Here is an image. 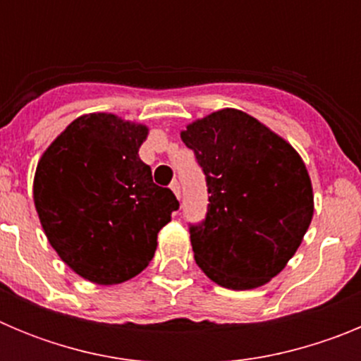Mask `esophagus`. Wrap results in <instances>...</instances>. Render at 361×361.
<instances>
[{
  "instance_id": "34e87169",
  "label": "esophagus",
  "mask_w": 361,
  "mask_h": 361,
  "mask_svg": "<svg viewBox=\"0 0 361 361\" xmlns=\"http://www.w3.org/2000/svg\"><path fill=\"white\" fill-rule=\"evenodd\" d=\"M170 188H171V191L175 193V197H177V199H180V184H178L177 180H173V183L170 184Z\"/></svg>"
}]
</instances>
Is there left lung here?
Listing matches in <instances>:
<instances>
[{"label": "left lung", "mask_w": 361, "mask_h": 361, "mask_svg": "<svg viewBox=\"0 0 361 361\" xmlns=\"http://www.w3.org/2000/svg\"><path fill=\"white\" fill-rule=\"evenodd\" d=\"M208 186V212L190 224L195 262L222 288L264 286L291 260L312 219L305 164L282 137L235 108L180 133Z\"/></svg>", "instance_id": "obj_1"}]
</instances>
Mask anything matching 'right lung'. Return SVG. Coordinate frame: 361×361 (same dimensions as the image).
Masks as SVG:
<instances>
[{
  "label": "right lung",
  "mask_w": 361,
  "mask_h": 361,
  "mask_svg": "<svg viewBox=\"0 0 361 361\" xmlns=\"http://www.w3.org/2000/svg\"><path fill=\"white\" fill-rule=\"evenodd\" d=\"M142 124L88 114L43 153L34 202L47 238L65 264L95 283H121L153 258L157 233L178 209L139 159Z\"/></svg>",
  "instance_id": "right-lung-1"
}]
</instances>
